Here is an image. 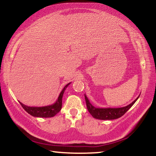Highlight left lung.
I'll return each mask as SVG.
<instances>
[{
  "label": "left lung",
  "instance_id": "1",
  "mask_svg": "<svg viewBox=\"0 0 156 156\" xmlns=\"http://www.w3.org/2000/svg\"><path fill=\"white\" fill-rule=\"evenodd\" d=\"M139 96L131 104L120 108H96L93 106L89 101L87 97L84 94L87 107L90 114L94 118L99 120H114L122 116L130 108L133 106Z\"/></svg>",
  "mask_w": 156,
  "mask_h": 156
}]
</instances>
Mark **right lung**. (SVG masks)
<instances>
[{
    "label": "right lung",
    "instance_id": "obj_1",
    "mask_svg": "<svg viewBox=\"0 0 156 156\" xmlns=\"http://www.w3.org/2000/svg\"><path fill=\"white\" fill-rule=\"evenodd\" d=\"M69 84L70 83H68L67 85L63 88L62 91L60 92L58 98V100H56V102L51 105H49V106H45V107H28V106H26L25 105H23V103H21L20 102H19L21 105V106L23 107V109H24L26 112L29 113V114H30L32 116H34V117H40V118L54 117L55 115L57 114V113L61 110L62 99L63 94H64L65 90Z\"/></svg>",
    "mask_w": 156,
    "mask_h": 156
}]
</instances>
